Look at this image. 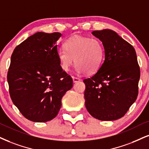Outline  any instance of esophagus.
Wrapping results in <instances>:
<instances>
[{"instance_id": "1", "label": "esophagus", "mask_w": 149, "mask_h": 149, "mask_svg": "<svg viewBox=\"0 0 149 149\" xmlns=\"http://www.w3.org/2000/svg\"><path fill=\"white\" fill-rule=\"evenodd\" d=\"M72 80H73V82H74V83H77V82L79 81L81 79L77 77H72Z\"/></svg>"}]
</instances>
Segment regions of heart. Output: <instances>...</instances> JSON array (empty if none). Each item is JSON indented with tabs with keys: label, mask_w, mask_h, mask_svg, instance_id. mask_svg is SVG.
Masks as SVG:
<instances>
[{
	"label": "heart",
	"mask_w": 149,
	"mask_h": 149,
	"mask_svg": "<svg viewBox=\"0 0 149 149\" xmlns=\"http://www.w3.org/2000/svg\"><path fill=\"white\" fill-rule=\"evenodd\" d=\"M104 54V47L100 40L81 36L70 38L65 41V47H59L57 50V56L63 70L69 71L75 61L78 72H86L87 74H93L98 70Z\"/></svg>",
	"instance_id": "obj_1"
}]
</instances>
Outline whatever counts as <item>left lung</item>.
I'll use <instances>...</instances> for the list:
<instances>
[{"instance_id": "1", "label": "left lung", "mask_w": 149, "mask_h": 149, "mask_svg": "<svg viewBox=\"0 0 149 149\" xmlns=\"http://www.w3.org/2000/svg\"><path fill=\"white\" fill-rule=\"evenodd\" d=\"M92 34L102 42L105 60L97 72L84 80L86 108L99 120H116L127 113L138 95L140 70L136 52L113 30Z\"/></svg>"}]
</instances>
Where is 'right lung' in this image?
<instances>
[{
	"label": "right lung",
	"instance_id": "obj_1",
	"mask_svg": "<svg viewBox=\"0 0 149 149\" xmlns=\"http://www.w3.org/2000/svg\"><path fill=\"white\" fill-rule=\"evenodd\" d=\"M61 34L37 32L17 45L7 72L10 97L25 118L45 122L57 115L61 99L72 87L62 70L56 42Z\"/></svg>",
	"mask_w": 149,
	"mask_h": 149
}]
</instances>
